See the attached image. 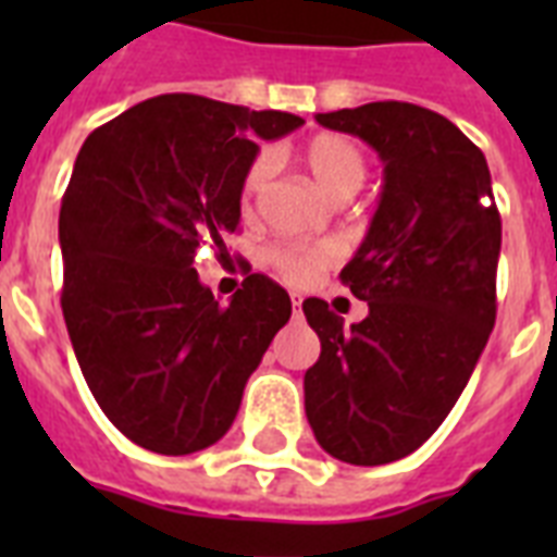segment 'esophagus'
I'll use <instances>...</instances> for the list:
<instances>
[{
  "label": "esophagus",
  "mask_w": 557,
  "mask_h": 557,
  "mask_svg": "<svg viewBox=\"0 0 557 557\" xmlns=\"http://www.w3.org/2000/svg\"><path fill=\"white\" fill-rule=\"evenodd\" d=\"M292 304H295V312H300V295H292Z\"/></svg>",
  "instance_id": "esophagus-1"
}]
</instances>
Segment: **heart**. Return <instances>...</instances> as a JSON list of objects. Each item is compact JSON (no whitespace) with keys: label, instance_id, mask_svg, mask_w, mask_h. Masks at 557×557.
I'll list each match as a JSON object with an SVG mask.
<instances>
[{"label":"heart","instance_id":"b5f03b06","mask_svg":"<svg viewBox=\"0 0 557 557\" xmlns=\"http://www.w3.org/2000/svg\"><path fill=\"white\" fill-rule=\"evenodd\" d=\"M297 161L304 164L306 173L314 178L332 199H349L367 178V156L352 138L341 133H318L297 150ZM271 176L269 156L257 159L245 168L243 182H239V208L243 213H251L253 201L262 193ZM265 260L288 280V283H309V280L323 271L335 260L332 245H271L265 251Z\"/></svg>","mask_w":557,"mask_h":557}]
</instances>
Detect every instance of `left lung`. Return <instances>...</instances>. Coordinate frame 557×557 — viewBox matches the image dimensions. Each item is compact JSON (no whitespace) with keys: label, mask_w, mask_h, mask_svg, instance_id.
Listing matches in <instances>:
<instances>
[{"label":"left lung","mask_w":557,"mask_h":557,"mask_svg":"<svg viewBox=\"0 0 557 557\" xmlns=\"http://www.w3.org/2000/svg\"><path fill=\"white\" fill-rule=\"evenodd\" d=\"M384 161V190L341 283L370 314L304 300L321 358L304 375L321 448L349 466L413 454L445 422L497 318L500 210L483 150L440 112L379 100L314 115Z\"/></svg>","instance_id":"left-lung-1"}]
</instances>
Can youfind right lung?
Instances as JSON below:
<instances>
[{
	"label": "right lung",
	"instance_id": "1",
	"mask_svg": "<svg viewBox=\"0 0 557 557\" xmlns=\"http://www.w3.org/2000/svg\"><path fill=\"white\" fill-rule=\"evenodd\" d=\"M304 124L199 95H159L83 141L60 205L65 330L91 396L126 440L182 457L234 424L245 381L292 318V300L251 274L231 304L193 269L227 253L239 182L271 141Z\"/></svg>",
	"mask_w": 557,
	"mask_h": 557
}]
</instances>
